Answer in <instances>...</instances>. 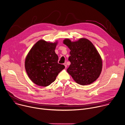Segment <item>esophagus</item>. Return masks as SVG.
Returning a JSON list of instances; mask_svg holds the SVG:
<instances>
[{
    "instance_id": "esophagus-1",
    "label": "esophagus",
    "mask_w": 125,
    "mask_h": 125,
    "mask_svg": "<svg viewBox=\"0 0 125 125\" xmlns=\"http://www.w3.org/2000/svg\"><path fill=\"white\" fill-rule=\"evenodd\" d=\"M63 65L65 66V67L66 68H67V64L66 63H64V64H63Z\"/></svg>"
}]
</instances>
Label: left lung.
I'll use <instances>...</instances> for the list:
<instances>
[{"instance_id":"1","label":"left lung","mask_w":125,"mask_h":125,"mask_svg":"<svg viewBox=\"0 0 125 125\" xmlns=\"http://www.w3.org/2000/svg\"><path fill=\"white\" fill-rule=\"evenodd\" d=\"M63 44L71 50L68 73L80 85L92 83L99 77L103 67L102 58L94 45L84 38L75 42L66 39Z\"/></svg>"}]
</instances>
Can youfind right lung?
<instances>
[{
	"mask_svg": "<svg viewBox=\"0 0 125 125\" xmlns=\"http://www.w3.org/2000/svg\"><path fill=\"white\" fill-rule=\"evenodd\" d=\"M57 41L48 42L40 40L28 52L25 60V69L31 80L43 87L50 85L58 73L65 68L58 63V57L55 52Z\"/></svg>",
	"mask_w": 125,
	"mask_h": 125,
	"instance_id": "obj_1",
	"label": "right lung"
}]
</instances>
